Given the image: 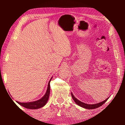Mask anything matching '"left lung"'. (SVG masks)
<instances>
[{
  "label": "left lung",
  "instance_id": "obj_1",
  "mask_svg": "<svg viewBox=\"0 0 125 125\" xmlns=\"http://www.w3.org/2000/svg\"><path fill=\"white\" fill-rule=\"evenodd\" d=\"M71 95H72V97L73 100L74 101V102L76 104H77L78 105L80 106V107H83V108H84V109H90V110L98 108V107L101 106L102 105H103L106 102V101L107 100V99L109 98H109H107L104 101H101V102L99 103L98 104H85V103H84L82 102V101H79V100H78V99H77L73 95V94H72V93H71Z\"/></svg>",
  "mask_w": 125,
  "mask_h": 125
}]
</instances>
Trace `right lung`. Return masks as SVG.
Masks as SVG:
<instances>
[{"instance_id":"add662e5","label":"right lung","mask_w":125,"mask_h":125,"mask_svg":"<svg viewBox=\"0 0 125 125\" xmlns=\"http://www.w3.org/2000/svg\"><path fill=\"white\" fill-rule=\"evenodd\" d=\"M52 78V77L51 78L49 82H48L47 91H46L45 94L39 100L29 103H21L19 102V101H16V103H18L21 106H22L29 109H38L44 106L46 104L48 100V98H49L50 94V82Z\"/></svg>"}]
</instances>
